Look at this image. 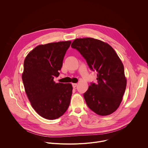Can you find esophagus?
I'll return each instance as SVG.
<instances>
[{"mask_svg":"<svg viewBox=\"0 0 148 148\" xmlns=\"http://www.w3.org/2000/svg\"><path fill=\"white\" fill-rule=\"evenodd\" d=\"M72 85H73V87L74 88H75V87H76L77 86V84L76 83H73V84H72Z\"/></svg>","mask_w":148,"mask_h":148,"instance_id":"34e87169","label":"esophagus"}]
</instances>
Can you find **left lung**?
Returning a JSON list of instances; mask_svg holds the SVG:
<instances>
[{"label":"left lung","instance_id":"8db88e82","mask_svg":"<svg viewBox=\"0 0 148 148\" xmlns=\"http://www.w3.org/2000/svg\"><path fill=\"white\" fill-rule=\"evenodd\" d=\"M71 46L86 60L91 70L98 73L97 84L91 83L84 94L88 107L99 115L111 114L119 107L126 86L121 59L110 45L98 39L77 38Z\"/></svg>","mask_w":148,"mask_h":148}]
</instances>
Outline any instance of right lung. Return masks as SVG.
Returning <instances> with one entry per match:
<instances>
[{
	"label": "right lung",
	"mask_w": 148,
	"mask_h": 148,
	"mask_svg": "<svg viewBox=\"0 0 148 148\" xmlns=\"http://www.w3.org/2000/svg\"><path fill=\"white\" fill-rule=\"evenodd\" d=\"M71 41H59L36 47L24 61L22 80L33 109L43 118L53 120L67 110L73 91L71 84L56 83Z\"/></svg>",
	"instance_id": "obj_1"
}]
</instances>
